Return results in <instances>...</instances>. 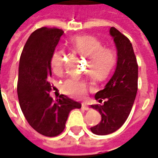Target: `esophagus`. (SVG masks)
Returning a JSON list of instances; mask_svg holds the SVG:
<instances>
[{"label":"esophagus","mask_w":158,"mask_h":158,"mask_svg":"<svg viewBox=\"0 0 158 158\" xmlns=\"http://www.w3.org/2000/svg\"><path fill=\"white\" fill-rule=\"evenodd\" d=\"M81 109H84V110H88L89 108H88V106H87V103H81Z\"/></svg>","instance_id":"34e87169"}]
</instances>
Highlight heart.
Segmentation results:
<instances>
[{"label": "heart", "mask_w": 158, "mask_h": 158, "mask_svg": "<svg viewBox=\"0 0 158 158\" xmlns=\"http://www.w3.org/2000/svg\"><path fill=\"white\" fill-rule=\"evenodd\" d=\"M76 52L89 59L87 71L93 77L102 80L105 78L116 62L115 53L110 49H104L99 40L91 36L77 37L71 42ZM54 73L60 75L64 67V54L60 49L55 50L51 58ZM63 91L74 98H82L87 92V84L83 81L68 79L63 84Z\"/></svg>", "instance_id": "heart-1"}]
</instances>
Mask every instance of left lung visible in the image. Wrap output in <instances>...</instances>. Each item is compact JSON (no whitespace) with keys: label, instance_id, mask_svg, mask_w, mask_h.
Masks as SVG:
<instances>
[{"label":"left lung","instance_id":"obj_1","mask_svg":"<svg viewBox=\"0 0 158 158\" xmlns=\"http://www.w3.org/2000/svg\"><path fill=\"white\" fill-rule=\"evenodd\" d=\"M109 34L117 50L115 70L103 90L95 94L99 103L90 106L102 117L98 125L91 128L93 134L98 135L111 134L124 125L137 93L138 65L131 41L114 27H110Z\"/></svg>","mask_w":158,"mask_h":158}]
</instances>
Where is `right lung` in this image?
<instances>
[{"label":"right lung","mask_w":158,"mask_h":158,"mask_svg":"<svg viewBox=\"0 0 158 158\" xmlns=\"http://www.w3.org/2000/svg\"><path fill=\"white\" fill-rule=\"evenodd\" d=\"M64 32L41 27L24 45L18 68V96L28 124L40 134L56 136L64 131L69 113L81 104L64 94L54 101L49 96L51 58Z\"/></svg>","instance_id":"right-lung-1"}]
</instances>
